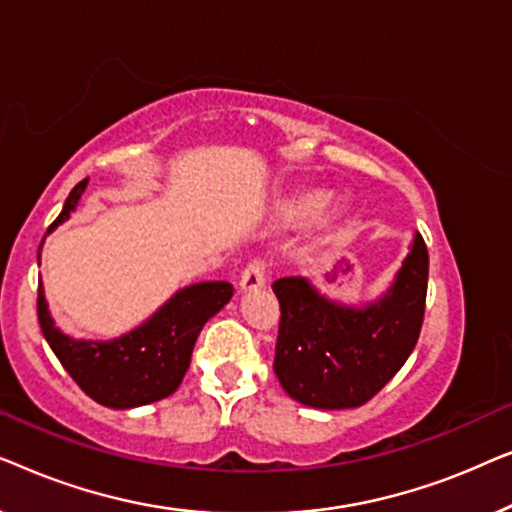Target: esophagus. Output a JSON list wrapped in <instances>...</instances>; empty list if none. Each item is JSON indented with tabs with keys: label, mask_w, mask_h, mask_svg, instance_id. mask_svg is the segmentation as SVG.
I'll return each mask as SVG.
<instances>
[{
	"label": "esophagus",
	"mask_w": 512,
	"mask_h": 512,
	"mask_svg": "<svg viewBox=\"0 0 512 512\" xmlns=\"http://www.w3.org/2000/svg\"><path fill=\"white\" fill-rule=\"evenodd\" d=\"M263 284H265V261H261V258H254V261H249L247 268L242 270L240 289L244 293L258 291V289H263Z\"/></svg>",
	"instance_id": "34e87169"
}]
</instances>
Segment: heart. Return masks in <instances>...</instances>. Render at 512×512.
<instances>
[{"mask_svg": "<svg viewBox=\"0 0 512 512\" xmlns=\"http://www.w3.org/2000/svg\"><path fill=\"white\" fill-rule=\"evenodd\" d=\"M324 188H300L282 202V216L286 221H303L319 212L321 221L335 223L345 216L347 207L340 200H326Z\"/></svg>", "mask_w": 512, "mask_h": 512, "instance_id": "heart-1", "label": "heart"}]
</instances>
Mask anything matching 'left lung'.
<instances>
[{
	"instance_id": "obj_1",
	"label": "left lung",
	"mask_w": 512,
	"mask_h": 512,
	"mask_svg": "<svg viewBox=\"0 0 512 512\" xmlns=\"http://www.w3.org/2000/svg\"><path fill=\"white\" fill-rule=\"evenodd\" d=\"M429 251L415 235L396 282L377 303L345 307L303 277L272 282L279 300L275 375L298 403L359 408L394 377L417 345L424 321Z\"/></svg>"
}]
</instances>
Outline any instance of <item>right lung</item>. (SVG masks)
I'll use <instances>...</instances> for the list:
<instances>
[{
	"label": "right lung",
	"instance_id": "1",
	"mask_svg": "<svg viewBox=\"0 0 512 512\" xmlns=\"http://www.w3.org/2000/svg\"><path fill=\"white\" fill-rule=\"evenodd\" d=\"M86 181L83 179L72 188L48 233L69 219L81 193L86 191ZM233 291L230 282L186 286L174 293L146 324L109 342L72 340L60 333L48 314L41 284L37 293V317L53 354L83 394L107 408L125 410L160 401L177 391L191 366L193 345L202 326L233 298Z\"/></svg>",
	"mask_w": 512,
	"mask_h": 512
}]
</instances>
